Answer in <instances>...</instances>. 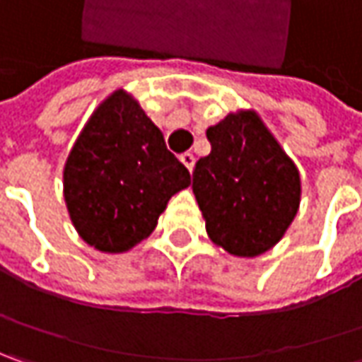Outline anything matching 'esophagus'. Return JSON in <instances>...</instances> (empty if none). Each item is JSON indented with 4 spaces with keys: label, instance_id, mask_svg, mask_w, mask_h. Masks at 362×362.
Listing matches in <instances>:
<instances>
[{
    "label": "esophagus",
    "instance_id": "1",
    "mask_svg": "<svg viewBox=\"0 0 362 362\" xmlns=\"http://www.w3.org/2000/svg\"><path fill=\"white\" fill-rule=\"evenodd\" d=\"M180 162L186 165L190 172H192V168H194V156H192L190 151H184V153H180Z\"/></svg>",
    "mask_w": 362,
    "mask_h": 362
}]
</instances>
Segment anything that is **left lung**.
I'll return each mask as SVG.
<instances>
[{
  "label": "left lung",
  "instance_id": "8db88e82",
  "mask_svg": "<svg viewBox=\"0 0 362 362\" xmlns=\"http://www.w3.org/2000/svg\"><path fill=\"white\" fill-rule=\"evenodd\" d=\"M192 190L206 235L235 257H257L281 241L300 200V170L257 111L239 109L206 129Z\"/></svg>",
  "mask_w": 362,
  "mask_h": 362
}]
</instances>
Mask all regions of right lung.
<instances>
[{
	"mask_svg": "<svg viewBox=\"0 0 362 362\" xmlns=\"http://www.w3.org/2000/svg\"><path fill=\"white\" fill-rule=\"evenodd\" d=\"M62 186L78 237L103 253H125L153 233L168 200L190 186V172L134 95L117 88L76 137Z\"/></svg>",
	"mask_w": 362,
	"mask_h": 362,
	"instance_id": "1",
	"label": "right lung"
}]
</instances>
